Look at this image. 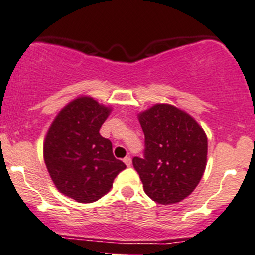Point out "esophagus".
Wrapping results in <instances>:
<instances>
[{"mask_svg": "<svg viewBox=\"0 0 255 255\" xmlns=\"http://www.w3.org/2000/svg\"><path fill=\"white\" fill-rule=\"evenodd\" d=\"M123 162H125V163H126V165H127V166H128V167H129V166H130V165H132V159H130V157H129V156H126V157H125V159H123Z\"/></svg>", "mask_w": 255, "mask_h": 255, "instance_id": "esophagus-1", "label": "esophagus"}]
</instances>
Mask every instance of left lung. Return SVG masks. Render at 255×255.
<instances>
[{
  "instance_id": "8db88e82",
  "label": "left lung",
  "mask_w": 255,
  "mask_h": 255,
  "mask_svg": "<svg viewBox=\"0 0 255 255\" xmlns=\"http://www.w3.org/2000/svg\"><path fill=\"white\" fill-rule=\"evenodd\" d=\"M138 119L145 149L144 157H133V166L144 192L159 204L179 203L194 191L205 171V132L191 115L168 104H156Z\"/></svg>"
}]
</instances>
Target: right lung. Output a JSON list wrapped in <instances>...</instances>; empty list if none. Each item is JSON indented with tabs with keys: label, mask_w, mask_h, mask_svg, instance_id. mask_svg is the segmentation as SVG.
I'll list each match as a JSON object with an SVG mask.
<instances>
[{
	"label": "right lung",
	"mask_w": 255,
	"mask_h": 255,
	"mask_svg": "<svg viewBox=\"0 0 255 255\" xmlns=\"http://www.w3.org/2000/svg\"><path fill=\"white\" fill-rule=\"evenodd\" d=\"M111 112L90 96H79L58 112L44 141V160L56 188L78 203H93L111 189L126 165L99 133Z\"/></svg>",
	"instance_id": "obj_1"
}]
</instances>
